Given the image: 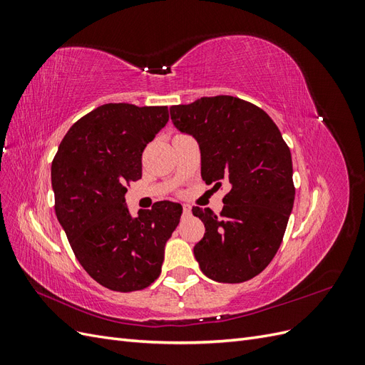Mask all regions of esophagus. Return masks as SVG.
Listing matches in <instances>:
<instances>
[{
    "instance_id": "1",
    "label": "esophagus",
    "mask_w": 365,
    "mask_h": 365,
    "mask_svg": "<svg viewBox=\"0 0 365 365\" xmlns=\"http://www.w3.org/2000/svg\"><path fill=\"white\" fill-rule=\"evenodd\" d=\"M182 213H184V216H189V215L192 213V207L184 204V205H182Z\"/></svg>"
}]
</instances>
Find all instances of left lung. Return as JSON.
I'll return each instance as SVG.
<instances>
[{
  "label": "left lung",
  "instance_id": "left-lung-1",
  "mask_svg": "<svg viewBox=\"0 0 365 365\" xmlns=\"http://www.w3.org/2000/svg\"><path fill=\"white\" fill-rule=\"evenodd\" d=\"M170 118L201 150L207 184H230L224 208L193 207L205 235L193 248L201 271L219 283L256 277L277 252L294 207L292 158L271 117L233 96L170 108Z\"/></svg>",
  "mask_w": 365,
  "mask_h": 365
}]
</instances>
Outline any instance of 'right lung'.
<instances>
[{"label": "right lung", "mask_w": 365, "mask_h": 365, "mask_svg": "<svg viewBox=\"0 0 365 365\" xmlns=\"http://www.w3.org/2000/svg\"><path fill=\"white\" fill-rule=\"evenodd\" d=\"M169 121L168 106L106 103L70 128L51 164L54 210L76 259L105 288L132 292L158 279L181 204L161 201L134 217L126 184Z\"/></svg>", "instance_id": "add662e5"}]
</instances>
